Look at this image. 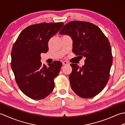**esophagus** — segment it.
<instances>
[{
    "label": "esophagus",
    "instance_id": "34e87169",
    "mask_svg": "<svg viewBox=\"0 0 125 125\" xmlns=\"http://www.w3.org/2000/svg\"><path fill=\"white\" fill-rule=\"evenodd\" d=\"M62 64L63 65H69V63L67 62V61H63Z\"/></svg>",
    "mask_w": 125,
    "mask_h": 125
}]
</instances>
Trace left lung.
<instances>
[{"instance_id": "left-lung-1", "label": "left lung", "mask_w": 125, "mask_h": 125, "mask_svg": "<svg viewBox=\"0 0 125 125\" xmlns=\"http://www.w3.org/2000/svg\"><path fill=\"white\" fill-rule=\"evenodd\" d=\"M60 34L70 36L73 52L86 58L82 68L77 64H70L71 89L82 98L95 96L105 87L110 77L113 57L109 41L98 26L85 21L68 22Z\"/></svg>"}]
</instances>
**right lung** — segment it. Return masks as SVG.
<instances>
[{
	"instance_id": "add662e5",
	"label": "right lung",
	"mask_w": 125,
	"mask_h": 125,
	"mask_svg": "<svg viewBox=\"0 0 125 125\" xmlns=\"http://www.w3.org/2000/svg\"><path fill=\"white\" fill-rule=\"evenodd\" d=\"M63 25V22L31 25L20 33L13 44L10 64L16 83L31 99H43L54 90V78L60 73L62 63L54 61L47 67L41 62V54L48 51L50 39Z\"/></svg>"
}]
</instances>
